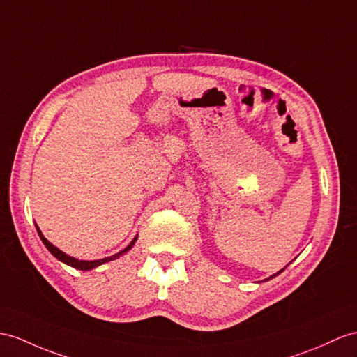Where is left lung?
<instances>
[{
  "mask_svg": "<svg viewBox=\"0 0 357 357\" xmlns=\"http://www.w3.org/2000/svg\"><path fill=\"white\" fill-rule=\"evenodd\" d=\"M282 271H283V269H282ZM282 271H279V273H277V274H280ZM273 277H275V274H274V275H271V277H269V279H273Z\"/></svg>",
  "mask_w": 357,
  "mask_h": 357,
  "instance_id": "1",
  "label": "left lung"
}]
</instances>
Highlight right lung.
<instances>
[{
  "label": "right lung",
  "mask_w": 357,
  "mask_h": 357,
  "mask_svg": "<svg viewBox=\"0 0 357 357\" xmlns=\"http://www.w3.org/2000/svg\"><path fill=\"white\" fill-rule=\"evenodd\" d=\"M36 229H38V233H39V236H40V239H42V242H43V245H45L50 251H51V255L53 256H56L59 260H62L63 264H66V265H69V266H73V268H77V269H83V271H88V269H92V268H95V266H98V265H102V264H106V262H110V260H113V259H116V257H119V256H123L124 253H127V251L132 248L133 245H135V242H136V239H137V236L130 242V244L124 248V250H121L119 253H116V255H113V256H110V257H106V259H100V260H78V259H75V257H71V256H68V255H65L63 251H60L57 247H54L53 244H51L50 241H47L45 238H43V234L40 233V230H39V227L36 225Z\"/></svg>",
  "instance_id": "obj_1"
}]
</instances>
